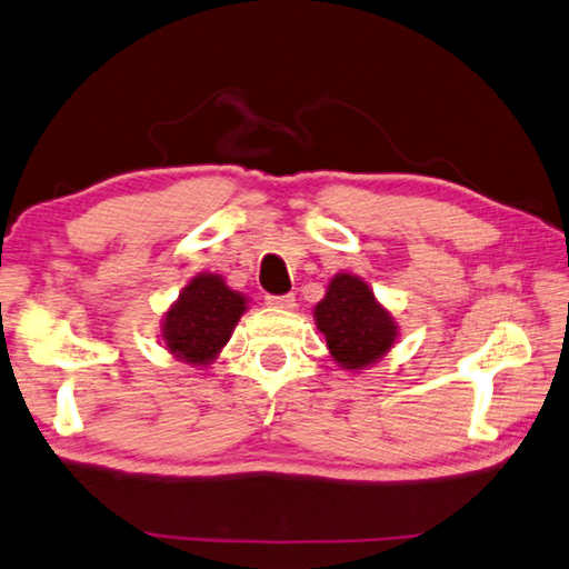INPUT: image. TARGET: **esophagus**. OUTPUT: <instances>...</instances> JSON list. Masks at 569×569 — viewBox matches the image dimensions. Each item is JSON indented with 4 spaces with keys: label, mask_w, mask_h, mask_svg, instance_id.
Instances as JSON below:
<instances>
[{
    "label": "esophagus",
    "mask_w": 569,
    "mask_h": 569,
    "mask_svg": "<svg viewBox=\"0 0 569 569\" xmlns=\"http://www.w3.org/2000/svg\"><path fill=\"white\" fill-rule=\"evenodd\" d=\"M266 303L278 310H291L296 308V296L286 293V296H266Z\"/></svg>",
    "instance_id": "34e87169"
}]
</instances>
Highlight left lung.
I'll return each mask as SVG.
<instances>
[{
	"instance_id": "8db88e82",
	"label": "left lung",
	"mask_w": 569,
	"mask_h": 569,
	"mask_svg": "<svg viewBox=\"0 0 569 569\" xmlns=\"http://www.w3.org/2000/svg\"><path fill=\"white\" fill-rule=\"evenodd\" d=\"M316 326L345 370H362L392 348L397 326L362 278L340 273L316 306Z\"/></svg>"
}]
</instances>
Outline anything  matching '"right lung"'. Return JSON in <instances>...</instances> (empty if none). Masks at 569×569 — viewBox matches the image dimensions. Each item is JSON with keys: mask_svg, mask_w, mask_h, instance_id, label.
<instances>
[{"mask_svg": "<svg viewBox=\"0 0 569 569\" xmlns=\"http://www.w3.org/2000/svg\"><path fill=\"white\" fill-rule=\"evenodd\" d=\"M247 298L214 273H199L167 310L162 336L167 350L189 365H207L231 338Z\"/></svg>", "mask_w": 569, "mask_h": 569, "instance_id": "1", "label": "right lung"}]
</instances>
